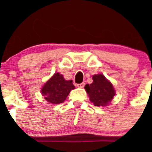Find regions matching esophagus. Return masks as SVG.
Returning a JSON list of instances; mask_svg holds the SVG:
<instances>
[{"instance_id": "esophagus-1", "label": "esophagus", "mask_w": 152, "mask_h": 152, "mask_svg": "<svg viewBox=\"0 0 152 152\" xmlns=\"http://www.w3.org/2000/svg\"><path fill=\"white\" fill-rule=\"evenodd\" d=\"M84 85H85V84H84V83H80V84H77V87H78V88H83L84 87Z\"/></svg>"}]
</instances>
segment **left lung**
<instances>
[{
    "instance_id": "left-lung-1",
    "label": "left lung",
    "mask_w": 152,
    "mask_h": 152,
    "mask_svg": "<svg viewBox=\"0 0 152 152\" xmlns=\"http://www.w3.org/2000/svg\"><path fill=\"white\" fill-rule=\"evenodd\" d=\"M92 79V84H86L84 87L90 100L94 106L97 107L109 105L116 95V91L112 83L102 74L94 75Z\"/></svg>"
}]
</instances>
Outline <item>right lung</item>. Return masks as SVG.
Here are the masks:
<instances>
[{
	"label": "right lung",
	"instance_id": "obj_1",
	"mask_svg": "<svg viewBox=\"0 0 152 152\" xmlns=\"http://www.w3.org/2000/svg\"><path fill=\"white\" fill-rule=\"evenodd\" d=\"M75 88L72 80H65L62 75L56 73L42 86L41 93L46 101L59 104L65 100L70 91Z\"/></svg>",
	"mask_w": 152,
	"mask_h": 152
}]
</instances>
